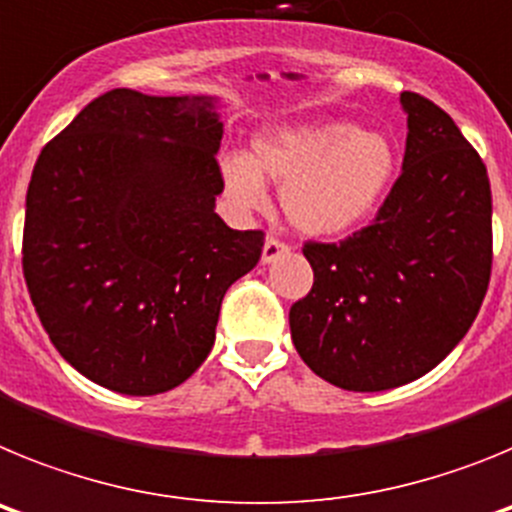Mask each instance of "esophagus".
Instances as JSON below:
<instances>
[{"mask_svg": "<svg viewBox=\"0 0 512 512\" xmlns=\"http://www.w3.org/2000/svg\"><path fill=\"white\" fill-rule=\"evenodd\" d=\"M289 246L279 238H266L264 251H261V264H271V261H277L282 253H287Z\"/></svg>", "mask_w": 512, "mask_h": 512, "instance_id": "esophagus-1", "label": "esophagus"}]
</instances>
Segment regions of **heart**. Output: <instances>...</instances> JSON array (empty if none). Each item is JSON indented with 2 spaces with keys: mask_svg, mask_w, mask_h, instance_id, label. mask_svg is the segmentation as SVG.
Segmentation results:
<instances>
[{
  "mask_svg": "<svg viewBox=\"0 0 512 512\" xmlns=\"http://www.w3.org/2000/svg\"><path fill=\"white\" fill-rule=\"evenodd\" d=\"M220 176L238 210H264L266 184L282 187V210L310 238H333L377 210L395 176V148L356 122L323 120L261 130L246 153H223Z\"/></svg>",
  "mask_w": 512,
  "mask_h": 512,
  "instance_id": "1",
  "label": "heart"
}]
</instances>
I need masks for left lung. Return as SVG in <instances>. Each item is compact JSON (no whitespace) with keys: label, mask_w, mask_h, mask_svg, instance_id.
Returning a JSON list of instances; mask_svg holds the SVG:
<instances>
[{"label":"left lung","mask_w":512,"mask_h":512,"mask_svg":"<svg viewBox=\"0 0 512 512\" xmlns=\"http://www.w3.org/2000/svg\"><path fill=\"white\" fill-rule=\"evenodd\" d=\"M402 174L372 225L305 243L315 282L289 310L297 354L325 382L382 392L423 377L477 318L492 269L487 169L446 112L415 92Z\"/></svg>","instance_id":"8db88e82"}]
</instances>
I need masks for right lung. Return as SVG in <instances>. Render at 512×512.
I'll return each instance as SVG.
<instances>
[{
	"mask_svg": "<svg viewBox=\"0 0 512 512\" xmlns=\"http://www.w3.org/2000/svg\"><path fill=\"white\" fill-rule=\"evenodd\" d=\"M215 97L112 89L40 151L22 271L58 354L120 395L192 377L220 305L259 264L264 233L215 212L223 192Z\"/></svg>",
	"mask_w": 512,
	"mask_h": 512,
	"instance_id": "1",
	"label": "right lung"
}]
</instances>
